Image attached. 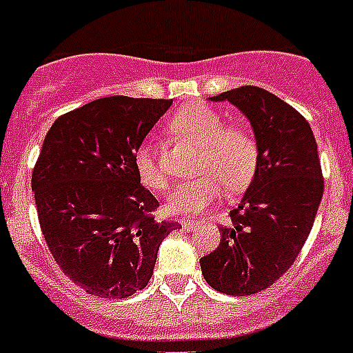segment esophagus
I'll return each instance as SVG.
<instances>
[{
    "label": "esophagus",
    "instance_id": "1",
    "mask_svg": "<svg viewBox=\"0 0 353 353\" xmlns=\"http://www.w3.org/2000/svg\"><path fill=\"white\" fill-rule=\"evenodd\" d=\"M196 222L194 221H191V219H184V221H182V228H184V230H188V231H193V230H196Z\"/></svg>",
    "mask_w": 353,
    "mask_h": 353
}]
</instances>
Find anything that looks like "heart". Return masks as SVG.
<instances>
[{"label": "heart", "mask_w": 353, "mask_h": 353, "mask_svg": "<svg viewBox=\"0 0 353 353\" xmlns=\"http://www.w3.org/2000/svg\"><path fill=\"white\" fill-rule=\"evenodd\" d=\"M169 129L179 138L199 145L194 171L200 173L169 194L165 202L169 213H199L222 193L224 184L233 191L250 185L259 168V145L246 128H224L219 112L202 103H191L174 114ZM134 169L148 190L159 193L168 188V179L157 162V151L149 142L134 151Z\"/></svg>", "instance_id": "heart-1"}]
</instances>
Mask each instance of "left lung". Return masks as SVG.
Segmentation results:
<instances>
[{
	"instance_id": "left-lung-1",
	"label": "left lung",
	"mask_w": 353,
	"mask_h": 353,
	"mask_svg": "<svg viewBox=\"0 0 353 353\" xmlns=\"http://www.w3.org/2000/svg\"><path fill=\"white\" fill-rule=\"evenodd\" d=\"M248 118L259 145V168L221 244L200 259L205 283L225 295H253L288 272L308 239L323 199L314 131L299 111L261 87L211 97Z\"/></svg>"
}]
</instances>
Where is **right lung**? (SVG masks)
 <instances>
[{
    "instance_id": "1",
    "label": "right lung",
    "mask_w": 353,
    "mask_h": 353,
    "mask_svg": "<svg viewBox=\"0 0 353 353\" xmlns=\"http://www.w3.org/2000/svg\"><path fill=\"white\" fill-rule=\"evenodd\" d=\"M171 100L105 97L52 123L32 171L45 242L78 286L125 299L148 286L162 241L179 222L151 216L159 200L140 185L134 151Z\"/></svg>"
}]
</instances>
